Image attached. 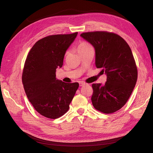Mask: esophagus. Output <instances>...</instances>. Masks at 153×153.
<instances>
[{"label": "esophagus", "instance_id": "esophagus-1", "mask_svg": "<svg viewBox=\"0 0 153 153\" xmlns=\"http://www.w3.org/2000/svg\"><path fill=\"white\" fill-rule=\"evenodd\" d=\"M79 84H80V86H83V85H85V83L84 82H79Z\"/></svg>", "mask_w": 153, "mask_h": 153}]
</instances>
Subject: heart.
<instances>
[{
  "label": "heart",
  "mask_w": 153,
  "mask_h": 153,
  "mask_svg": "<svg viewBox=\"0 0 153 153\" xmlns=\"http://www.w3.org/2000/svg\"><path fill=\"white\" fill-rule=\"evenodd\" d=\"M90 47H92L91 45L87 42H85V41H82L78 46V52H82L83 50H85L87 48H89ZM68 55V52L66 53V55Z\"/></svg>",
  "instance_id": "1"
}]
</instances>
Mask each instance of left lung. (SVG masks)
<instances>
[{"label": "left lung", "mask_w": 153, "mask_h": 153, "mask_svg": "<svg viewBox=\"0 0 153 153\" xmlns=\"http://www.w3.org/2000/svg\"><path fill=\"white\" fill-rule=\"evenodd\" d=\"M80 36L94 47L96 66L106 74L104 85H92V105L101 112L112 114L126 103L137 80L131 50L122 37L113 32H88Z\"/></svg>", "instance_id": "obj_1"}]
</instances>
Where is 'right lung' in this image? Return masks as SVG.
Wrapping results in <instances>:
<instances>
[{
  "mask_svg": "<svg viewBox=\"0 0 153 153\" xmlns=\"http://www.w3.org/2000/svg\"><path fill=\"white\" fill-rule=\"evenodd\" d=\"M78 32L50 35L39 39L27 55L22 73V84L29 101L43 116L57 119L66 114L79 84L56 79L66 51Z\"/></svg>",
  "mask_w": 153,
  "mask_h": 153,
  "instance_id": "obj_1",
  "label": "right lung"
}]
</instances>
